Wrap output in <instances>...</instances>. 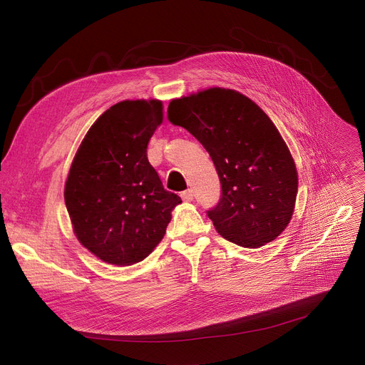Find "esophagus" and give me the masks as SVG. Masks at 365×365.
<instances>
[{
  "instance_id": "34e87169",
  "label": "esophagus",
  "mask_w": 365,
  "mask_h": 365,
  "mask_svg": "<svg viewBox=\"0 0 365 365\" xmlns=\"http://www.w3.org/2000/svg\"><path fill=\"white\" fill-rule=\"evenodd\" d=\"M181 199L184 200V202H192L193 200V190H185V192H182L181 193Z\"/></svg>"
}]
</instances>
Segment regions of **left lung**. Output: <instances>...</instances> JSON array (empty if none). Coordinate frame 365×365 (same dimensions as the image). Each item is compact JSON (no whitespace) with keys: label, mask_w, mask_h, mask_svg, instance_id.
Returning <instances> with one entry per match:
<instances>
[{"label":"left lung","mask_w":365,"mask_h":365,"mask_svg":"<svg viewBox=\"0 0 365 365\" xmlns=\"http://www.w3.org/2000/svg\"><path fill=\"white\" fill-rule=\"evenodd\" d=\"M168 118L192 133L215 165L221 199L207 217L222 237L259 248L287 229L296 206L297 169L279 130L255 102L211 88L172 99Z\"/></svg>","instance_id":"left-lung-1"}]
</instances>
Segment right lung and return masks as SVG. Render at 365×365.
Returning a JSON list of instances; mask_svg holds the SVG:
<instances>
[{
    "instance_id": "1",
    "label": "right lung",
    "mask_w": 365,
    "mask_h": 365,
    "mask_svg": "<svg viewBox=\"0 0 365 365\" xmlns=\"http://www.w3.org/2000/svg\"><path fill=\"white\" fill-rule=\"evenodd\" d=\"M162 121V101H121L91 126L69 168L63 196L74 235L108 264L143 262L181 203L147 159Z\"/></svg>"
}]
</instances>
